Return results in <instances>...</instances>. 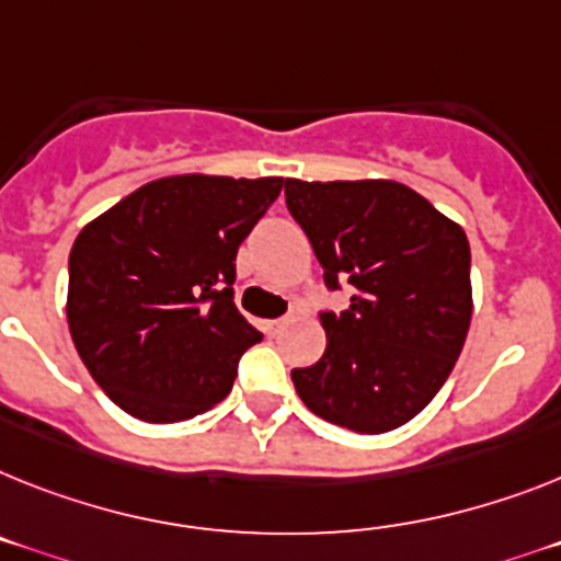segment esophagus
<instances>
[{"instance_id": "34e87169", "label": "esophagus", "mask_w": 561, "mask_h": 561, "mask_svg": "<svg viewBox=\"0 0 561 561\" xmlns=\"http://www.w3.org/2000/svg\"><path fill=\"white\" fill-rule=\"evenodd\" d=\"M296 322V313H288V317H279V319H271V322H265L267 333H282L288 324Z\"/></svg>"}]
</instances>
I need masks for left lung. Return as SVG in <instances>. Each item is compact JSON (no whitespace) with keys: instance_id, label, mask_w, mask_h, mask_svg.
Wrapping results in <instances>:
<instances>
[{"instance_id":"obj_1","label":"left lung","mask_w":561,"mask_h":561,"mask_svg":"<svg viewBox=\"0 0 561 561\" xmlns=\"http://www.w3.org/2000/svg\"><path fill=\"white\" fill-rule=\"evenodd\" d=\"M324 285L353 288L351 308L322 313V359L294 368L310 411L356 433L411 422L454 370L473 313L465 230L390 179H285Z\"/></svg>"}]
</instances>
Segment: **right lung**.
<instances>
[{"mask_svg":"<svg viewBox=\"0 0 561 561\" xmlns=\"http://www.w3.org/2000/svg\"><path fill=\"white\" fill-rule=\"evenodd\" d=\"M279 176L148 182L82 228L68 259V328L84 368L130 416L210 411L262 333L233 305L237 251Z\"/></svg>","mask_w":561,"mask_h":561,"instance_id":"add662e5","label":"right lung"}]
</instances>
